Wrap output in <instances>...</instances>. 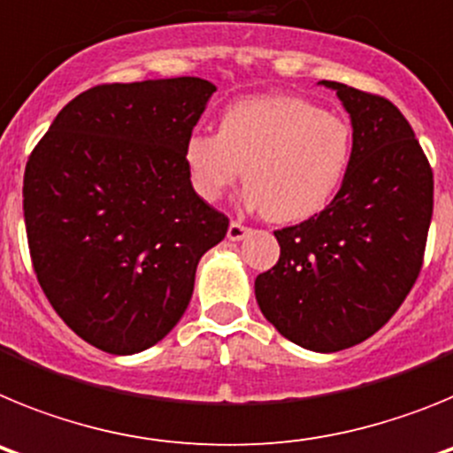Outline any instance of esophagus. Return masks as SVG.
<instances>
[{"mask_svg": "<svg viewBox=\"0 0 453 453\" xmlns=\"http://www.w3.org/2000/svg\"><path fill=\"white\" fill-rule=\"evenodd\" d=\"M247 234H250V226H245L242 222H238V219H234V222L229 224V231H226V238L229 240H242L247 238Z\"/></svg>", "mask_w": 453, "mask_h": 453, "instance_id": "esophagus-1", "label": "esophagus"}]
</instances>
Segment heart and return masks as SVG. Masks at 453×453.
<instances>
[{"label": "heart", "instance_id": "heart-1", "mask_svg": "<svg viewBox=\"0 0 453 453\" xmlns=\"http://www.w3.org/2000/svg\"><path fill=\"white\" fill-rule=\"evenodd\" d=\"M351 127L302 97H254L231 104L218 134L195 131L186 140L192 188L218 202L245 167L247 202L274 222L319 213L345 181Z\"/></svg>", "mask_w": 453, "mask_h": 453}]
</instances>
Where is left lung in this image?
<instances>
[{"label":"left lung","mask_w":453,"mask_h":453,"mask_svg":"<svg viewBox=\"0 0 453 453\" xmlns=\"http://www.w3.org/2000/svg\"><path fill=\"white\" fill-rule=\"evenodd\" d=\"M354 127L349 170L322 213L274 231L281 256L256 276L267 322L311 351L354 347L397 313L424 263L434 170L390 99L338 81Z\"/></svg>","instance_id":"1"}]
</instances>
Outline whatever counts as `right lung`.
<instances>
[{
	"label": "right lung",
	"instance_id": "right-lung-1",
	"mask_svg": "<svg viewBox=\"0 0 453 453\" xmlns=\"http://www.w3.org/2000/svg\"><path fill=\"white\" fill-rule=\"evenodd\" d=\"M211 81L102 83L63 106L24 170V224L58 318L108 354H135L186 313L197 263L229 218L199 197L186 140Z\"/></svg>",
	"mask_w": 453,
	"mask_h": 453
}]
</instances>
